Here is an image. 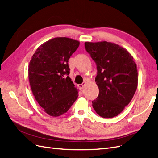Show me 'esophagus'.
I'll list each match as a JSON object with an SVG mask.
<instances>
[{
    "label": "esophagus",
    "mask_w": 158,
    "mask_h": 158,
    "mask_svg": "<svg viewBox=\"0 0 158 158\" xmlns=\"http://www.w3.org/2000/svg\"><path fill=\"white\" fill-rule=\"evenodd\" d=\"M84 86H85V83L78 85V87H79V88H80V89H83L84 88Z\"/></svg>",
    "instance_id": "34e87169"
}]
</instances>
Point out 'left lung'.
Listing matches in <instances>:
<instances>
[{"label":"left lung","mask_w":158,"mask_h":158,"mask_svg":"<svg viewBox=\"0 0 158 158\" xmlns=\"http://www.w3.org/2000/svg\"><path fill=\"white\" fill-rule=\"evenodd\" d=\"M85 48L97 65L99 88L92 106L99 116L112 118L131 102L137 88L138 72L133 57L113 43L85 42Z\"/></svg>","instance_id":"1"}]
</instances>
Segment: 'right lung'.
<instances>
[{
	"label": "right lung",
	"mask_w": 158,
	"mask_h": 158,
	"mask_svg": "<svg viewBox=\"0 0 158 158\" xmlns=\"http://www.w3.org/2000/svg\"><path fill=\"white\" fill-rule=\"evenodd\" d=\"M80 45L68 37H55L40 46L33 55L28 77L33 95L52 117L66 113L78 96L69 76V59Z\"/></svg>",
	"instance_id": "obj_1"
}]
</instances>
